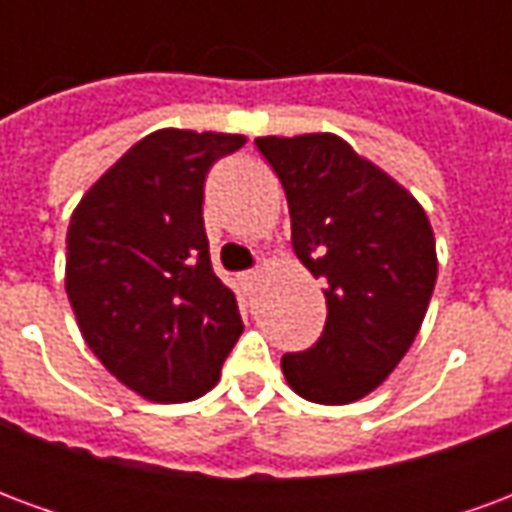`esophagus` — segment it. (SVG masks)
I'll return each instance as SVG.
<instances>
[{
    "mask_svg": "<svg viewBox=\"0 0 512 512\" xmlns=\"http://www.w3.org/2000/svg\"><path fill=\"white\" fill-rule=\"evenodd\" d=\"M241 282H244L246 290H252L260 282V271H246V274H241Z\"/></svg>",
    "mask_w": 512,
    "mask_h": 512,
    "instance_id": "1",
    "label": "esophagus"
}]
</instances>
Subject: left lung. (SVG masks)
Wrapping results in <instances>:
<instances>
[{
  "label": "left lung",
  "instance_id": "obj_1",
  "mask_svg": "<svg viewBox=\"0 0 512 512\" xmlns=\"http://www.w3.org/2000/svg\"><path fill=\"white\" fill-rule=\"evenodd\" d=\"M255 145L282 180L290 241L329 307L321 340L282 356V373L304 400L354 403L384 384L428 312L439 274L428 213L337 134Z\"/></svg>",
  "mask_w": 512,
  "mask_h": 512
}]
</instances>
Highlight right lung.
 Returning a JSON list of instances; mask_svg holds the SVG:
<instances>
[{"label": "right lung", "mask_w": 512, "mask_h": 512, "mask_svg": "<svg viewBox=\"0 0 512 512\" xmlns=\"http://www.w3.org/2000/svg\"><path fill=\"white\" fill-rule=\"evenodd\" d=\"M241 134L161 128L117 158L68 224L65 290L101 365L153 403H186L219 381L244 323L213 274L205 175Z\"/></svg>", "instance_id": "1"}]
</instances>
